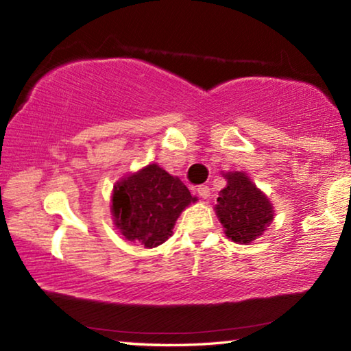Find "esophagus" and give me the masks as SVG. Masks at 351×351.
<instances>
[{
    "label": "esophagus",
    "instance_id": "esophagus-1",
    "mask_svg": "<svg viewBox=\"0 0 351 351\" xmlns=\"http://www.w3.org/2000/svg\"><path fill=\"white\" fill-rule=\"evenodd\" d=\"M197 192H198V195L203 199H207L210 197V189H209V186H198V189H197Z\"/></svg>",
    "mask_w": 351,
    "mask_h": 351
}]
</instances>
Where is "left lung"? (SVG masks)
Listing matches in <instances>:
<instances>
[{
	"instance_id": "obj_1",
	"label": "left lung",
	"mask_w": 351,
	"mask_h": 351,
	"mask_svg": "<svg viewBox=\"0 0 351 351\" xmlns=\"http://www.w3.org/2000/svg\"><path fill=\"white\" fill-rule=\"evenodd\" d=\"M224 178L228 186L217 198V217L228 239L247 245L263 235L271 224L274 218L272 204L241 171H229Z\"/></svg>"
}]
</instances>
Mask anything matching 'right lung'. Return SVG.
<instances>
[{
    "instance_id": "add662e5",
    "label": "right lung",
    "mask_w": 351,
    "mask_h": 351,
    "mask_svg": "<svg viewBox=\"0 0 351 351\" xmlns=\"http://www.w3.org/2000/svg\"><path fill=\"white\" fill-rule=\"evenodd\" d=\"M195 199L180 178L150 164L116 184L111 213L127 240L156 247L171 237L178 217Z\"/></svg>"
}]
</instances>
